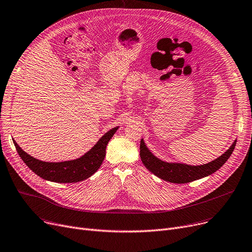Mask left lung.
<instances>
[{
    "label": "left lung",
    "instance_id": "obj_1",
    "mask_svg": "<svg viewBox=\"0 0 252 252\" xmlns=\"http://www.w3.org/2000/svg\"><path fill=\"white\" fill-rule=\"evenodd\" d=\"M237 140L232 146L217 159L202 165H189L178 162H166L157 158L146 146L144 140L140 143L141 160L152 174L166 182L176 184H186L207 177L222 166L234 151Z\"/></svg>",
    "mask_w": 252,
    "mask_h": 252
}]
</instances>
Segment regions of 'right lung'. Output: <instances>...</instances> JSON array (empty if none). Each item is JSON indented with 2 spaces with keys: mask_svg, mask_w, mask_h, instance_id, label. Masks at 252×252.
Listing matches in <instances>:
<instances>
[{
  "mask_svg": "<svg viewBox=\"0 0 252 252\" xmlns=\"http://www.w3.org/2000/svg\"><path fill=\"white\" fill-rule=\"evenodd\" d=\"M117 128L118 126L108 130L99 139L95 146L82 157L74 160L62 162H46L38 160L23 151L15 141H13V143H14L16 150L24 163L38 177L55 183H77L90 178L99 169L105 158L106 146Z\"/></svg>",
  "mask_w": 252,
  "mask_h": 252,
  "instance_id": "obj_1",
  "label": "right lung"
}]
</instances>
